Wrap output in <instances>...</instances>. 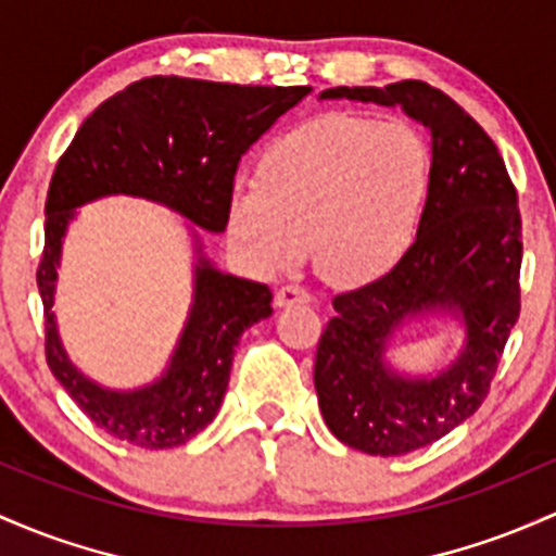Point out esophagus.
<instances>
[{
    "mask_svg": "<svg viewBox=\"0 0 556 556\" xmlns=\"http://www.w3.org/2000/svg\"><path fill=\"white\" fill-rule=\"evenodd\" d=\"M274 303H277L279 308L295 306V303H311V292L298 288V285H282V288L277 290V295H274Z\"/></svg>",
    "mask_w": 556,
    "mask_h": 556,
    "instance_id": "obj_1",
    "label": "esophagus"
}]
</instances>
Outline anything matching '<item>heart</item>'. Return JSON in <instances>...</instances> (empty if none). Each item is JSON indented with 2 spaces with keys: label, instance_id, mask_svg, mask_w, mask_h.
I'll use <instances>...</instances> for the list:
<instances>
[{
  "label": "heart",
  "instance_id": "b5f03b06",
  "mask_svg": "<svg viewBox=\"0 0 556 556\" xmlns=\"http://www.w3.org/2000/svg\"><path fill=\"white\" fill-rule=\"evenodd\" d=\"M427 192L430 152L412 126L332 113L268 144L255 189L231 200L229 231L266 271L295 264L306 240L327 282L356 285L399 264Z\"/></svg>",
  "mask_w": 556,
  "mask_h": 556
}]
</instances>
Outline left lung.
Segmentation results:
<instances>
[{
    "label": "left lung",
    "mask_w": 556,
    "mask_h": 556,
    "mask_svg": "<svg viewBox=\"0 0 556 556\" xmlns=\"http://www.w3.org/2000/svg\"><path fill=\"white\" fill-rule=\"evenodd\" d=\"M321 97L401 105L432 137L417 240L386 277L334 295L314 364L319 408L338 441L375 456L408 454L472 417L491 390L520 316L517 189L483 126L430 84L334 87ZM430 307L460 308L468 348L443 376L404 381L381 362L387 334Z\"/></svg>",
    "instance_id": "1"
}]
</instances>
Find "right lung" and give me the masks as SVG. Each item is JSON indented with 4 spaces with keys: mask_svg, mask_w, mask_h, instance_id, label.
<instances>
[{
    "mask_svg": "<svg viewBox=\"0 0 556 556\" xmlns=\"http://www.w3.org/2000/svg\"><path fill=\"white\" fill-rule=\"evenodd\" d=\"M311 87H250L150 76L102 102L54 166L45 205V250L36 285L45 303V353L52 375L108 435L139 448H174L205 430L229 386L240 334L271 316L266 285L200 261L194 306L170 367L155 386L113 393L78 375L52 314L60 242L73 208L102 194H142L208 231L229 224L242 155Z\"/></svg>",
    "mask_w": 556,
    "mask_h": 556,
    "instance_id": "right-lung-1",
    "label": "right lung"
}]
</instances>
